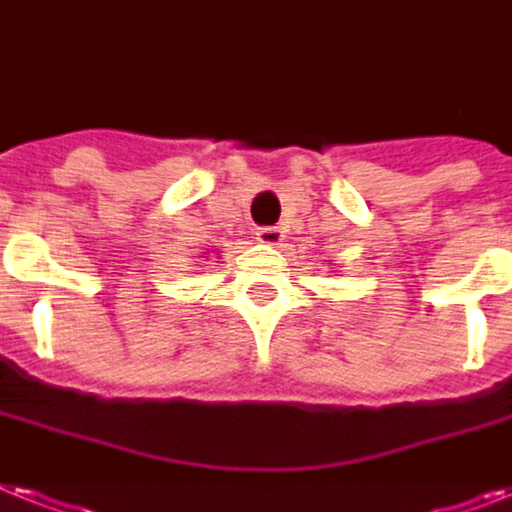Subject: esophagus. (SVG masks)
Here are the masks:
<instances>
[{
    "mask_svg": "<svg viewBox=\"0 0 512 512\" xmlns=\"http://www.w3.org/2000/svg\"><path fill=\"white\" fill-rule=\"evenodd\" d=\"M255 236H257V242H263V244H278V242H281V239H284V234H281V231H278L276 226L257 228Z\"/></svg>",
    "mask_w": 512,
    "mask_h": 512,
    "instance_id": "1",
    "label": "esophagus"
}]
</instances>
